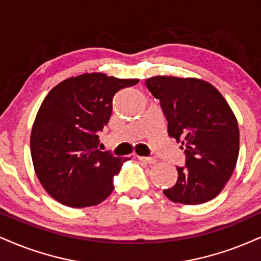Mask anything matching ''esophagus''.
Wrapping results in <instances>:
<instances>
[{"mask_svg":"<svg viewBox=\"0 0 261 261\" xmlns=\"http://www.w3.org/2000/svg\"><path fill=\"white\" fill-rule=\"evenodd\" d=\"M138 160L139 161H143V162L145 163H149V165H153V163H156V159H153V157H144V156H137Z\"/></svg>","mask_w":261,"mask_h":261,"instance_id":"34e87169","label":"esophagus"}]
</instances>
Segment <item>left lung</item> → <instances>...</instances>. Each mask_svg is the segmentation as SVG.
<instances>
[{"instance_id": "obj_1", "label": "left lung", "mask_w": 261, "mask_h": 261, "mask_svg": "<svg viewBox=\"0 0 261 261\" xmlns=\"http://www.w3.org/2000/svg\"><path fill=\"white\" fill-rule=\"evenodd\" d=\"M168 122V136L185 150L178 180L163 190L170 201L199 204L220 194L236 167L240 129L236 116L213 85L195 77L153 76L145 81Z\"/></svg>"}]
</instances>
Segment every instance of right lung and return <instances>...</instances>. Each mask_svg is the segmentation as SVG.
Segmentation results:
<instances>
[{"label": "right lung", "instance_id": "right-lung-1", "mask_svg": "<svg viewBox=\"0 0 261 261\" xmlns=\"http://www.w3.org/2000/svg\"><path fill=\"white\" fill-rule=\"evenodd\" d=\"M139 82L101 72L70 77L48 93L32 125L35 172L56 201L72 208L96 205L114 190V176L127 159L100 151L99 132L108 124L112 99Z\"/></svg>", "mask_w": 261, "mask_h": 261}]
</instances>
